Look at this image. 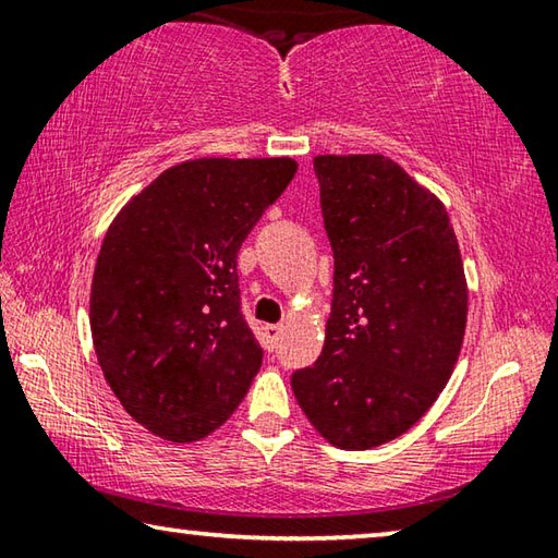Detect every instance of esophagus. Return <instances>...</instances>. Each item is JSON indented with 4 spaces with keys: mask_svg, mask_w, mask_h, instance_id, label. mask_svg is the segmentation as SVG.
<instances>
[{
    "mask_svg": "<svg viewBox=\"0 0 558 558\" xmlns=\"http://www.w3.org/2000/svg\"><path fill=\"white\" fill-rule=\"evenodd\" d=\"M280 335H282V327L280 325H266V329H263V337H266V349H268V352H272V349H276Z\"/></svg>",
    "mask_w": 558,
    "mask_h": 558,
    "instance_id": "obj_1",
    "label": "esophagus"
}]
</instances>
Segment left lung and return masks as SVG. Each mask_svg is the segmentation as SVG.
<instances>
[{
    "instance_id": "obj_1",
    "label": "left lung",
    "mask_w": 558,
    "mask_h": 558,
    "mask_svg": "<svg viewBox=\"0 0 558 558\" xmlns=\"http://www.w3.org/2000/svg\"><path fill=\"white\" fill-rule=\"evenodd\" d=\"M335 253L317 362L292 374L327 442L366 450L403 436L446 389L468 325V280L448 211L384 155H317Z\"/></svg>"
}]
</instances>
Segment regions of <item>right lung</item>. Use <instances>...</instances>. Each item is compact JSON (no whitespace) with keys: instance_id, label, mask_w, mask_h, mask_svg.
I'll list each match as a JSON object with an SVG mask.
<instances>
[{"instance_id":"right-lung-1","label":"right lung","mask_w":558,"mask_h":558,"mask_svg":"<svg viewBox=\"0 0 558 558\" xmlns=\"http://www.w3.org/2000/svg\"><path fill=\"white\" fill-rule=\"evenodd\" d=\"M295 172L290 157L189 159L112 219L90 286L93 347L122 409L155 436L206 438L258 374L235 256Z\"/></svg>"}]
</instances>
